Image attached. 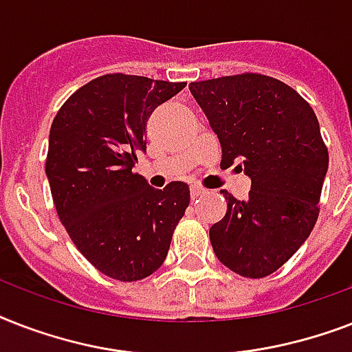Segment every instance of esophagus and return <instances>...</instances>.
Returning <instances> with one entry per match:
<instances>
[{
    "label": "esophagus",
    "instance_id": "34e87169",
    "mask_svg": "<svg viewBox=\"0 0 352 352\" xmlns=\"http://www.w3.org/2000/svg\"><path fill=\"white\" fill-rule=\"evenodd\" d=\"M204 193H206V190H203L201 186H190V195H192V199L201 197V195H204Z\"/></svg>",
    "mask_w": 352,
    "mask_h": 352
}]
</instances>
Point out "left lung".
Instances as JSON below:
<instances>
[{
    "mask_svg": "<svg viewBox=\"0 0 352 352\" xmlns=\"http://www.w3.org/2000/svg\"><path fill=\"white\" fill-rule=\"evenodd\" d=\"M217 135L223 168L245 171L246 199L210 228L215 256L245 278H265L294 256L316 225L329 153L312 107L283 82L235 74L188 85Z\"/></svg>",
    "mask_w": 352,
    "mask_h": 352,
    "instance_id": "left-lung-1",
    "label": "left lung"
}]
</instances>
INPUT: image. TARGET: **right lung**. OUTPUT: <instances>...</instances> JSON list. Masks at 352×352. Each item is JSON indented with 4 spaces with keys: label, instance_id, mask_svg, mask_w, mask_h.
Instances as JSON below:
<instances>
[{
    "label": "right lung",
    "instance_id": "add662e5",
    "mask_svg": "<svg viewBox=\"0 0 352 352\" xmlns=\"http://www.w3.org/2000/svg\"><path fill=\"white\" fill-rule=\"evenodd\" d=\"M184 87L106 74L69 96L52 120L45 175L58 217L85 259L118 281L148 278L164 263L190 204L186 182L157 190L133 173L151 111Z\"/></svg>",
    "mask_w": 352,
    "mask_h": 352
}]
</instances>
